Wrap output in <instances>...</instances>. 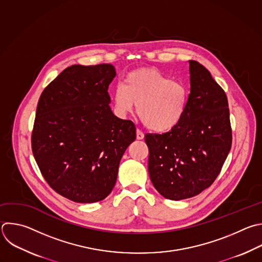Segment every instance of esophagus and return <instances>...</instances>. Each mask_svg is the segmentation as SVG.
<instances>
[{
  "instance_id": "34e87169",
  "label": "esophagus",
  "mask_w": 262,
  "mask_h": 262,
  "mask_svg": "<svg viewBox=\"0 0 262 262\" xmlns=\"http://www.w3.org/2000/svg\"><path fill=\"white\" fill-rule=\"evenodd\" d=\"M143 139H144V134L140 129H137V140H143Z\"/></svg>"
}]
</instances>
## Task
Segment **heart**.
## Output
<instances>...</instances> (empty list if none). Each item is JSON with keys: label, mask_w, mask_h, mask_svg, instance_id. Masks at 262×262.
Listing matches in <instances>:
<instances>
[{"label": "heart", "mask_w": 262, "mask_h": 262, "mask_svg": "<svg viewBox=\"0 0 262 262\" xmlns=\"http://www.w3.org/2000/svg\"><path fill=\"white\" fill-rule=\"evenodd\" d=\"M115 111L125 116L136 105L142 123L154 133H165L183 119L188 90L181 81L170 80L156 69L142 68L127 74L113 93Z\"/></svg>", "instance_id": "b5f03b06"}]
</instances>
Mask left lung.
Masks as SVG:
<instances>
[{"label":"left lung","mask_w":262,"mask_h":262,"mask_svg":"<svg viewBox=\"0 0 262 262\" xmlns=\"http://www.w3.org/2000/svg\"><path fill=\"white\" fill-rule=\"evenodd\" d=\"M189 73L190 94L183 119L167 133L145 136L151 182L171 201L195 196L210 187L232 140L224 91L200 62L189 60Z\"/></svg>","instance_id":"1"}]
</instances>
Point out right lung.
<instances>
[{
  "label": "right lung",
  "mask_w": 262,
  "mask_h": 262,
  "mask_svg": "<svg viewBox=\"0 0 262 262\" xmlns=\"http://www.w3.org/2000/svg\"><path fill=\"white\" fill-rule=\"evenodd\" d=\"M110 63L73 64L43 91L32 149L49 186L75 203L106 199L115 186L120 159L136 140L130 120L115 116L108 89Z\"/></svg>",
  "instance_id": "right-lung-1"
}]
</instances>
